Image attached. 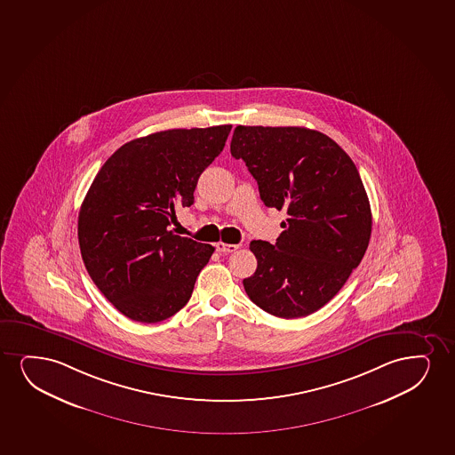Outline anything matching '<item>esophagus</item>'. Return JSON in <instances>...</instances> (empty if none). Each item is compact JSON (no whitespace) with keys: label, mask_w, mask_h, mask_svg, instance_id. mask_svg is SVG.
Instances as JSON below:
<instances>
[{"label":"esophagus","mask_w":455,"mask_h":455,"mask_svg":"<svg viewBox=\"0 0 455 455\" xmlns=\"http://www.w3.org/2000/svg\"><path fill=\"white\" fill-rule=\"evenodd\" d=\"M217 251L221 253L235 252L236 249L240 248L238 244H226V243L220 242L215 244Z\"/></svg>","instance_id":"obj_1"}]
</instances>
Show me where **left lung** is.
Wrapping results in <instances>:
<instances>
[{
  "mask_svg": "<svg viewBox=\"0 0 455 455\" xmlns=\"http://www.w3.org/2000/svg\"><path fill=\"white\" fill-rule=\"evenodd\" d=\"M230 154L246 163L266 206L288 212L275 244L251 242L259 265L243 280L249 299L280 318L318 311L368 249L372 215L357 167L306 127L236 126Z\"/></svg>",
  "mask_w": 455,
  "mask_h": 455,
  "instance_id": "8db88e82",
  "label": "left lung"
}]
</instances>
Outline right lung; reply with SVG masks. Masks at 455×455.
I'll use <instances>...</instances> for the list:
<instances>
[{"label":"right lung","mask_w":455,"mask_h":455,"mask_svg":"<svg viewBox=\"0 0 455 455\" xmlns=\"http://www.w3.org/2000/svg\"><path fill=\"white\" fill-rule=\"evenodd\" d=\"M230 124L171 129L123 144L104 163L78 215L87 272L133 322L158 323L189 301L213 246L173 234L175 209L194 204L203 171Z\"/></svg>","instance_id":"obj_1"}]
</instances>
